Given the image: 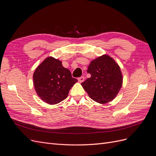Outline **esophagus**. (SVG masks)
<instances>
[{"mask_svg": "<svg viewBox=\"0 0 156 156\" xmlns=\"http://www.w3.org/2000/svg\"><path fill=\"white\" fill-rule=\"evenodd\" d=\"M78 81L79 83H83L84 81V77L82 76L81 77H79L78 78Z\"/></svg>", "mask_w": 156, "mask_h": 156, "instance_id": "1", "label": "esophagus"}]
</instances>
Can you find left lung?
<instances>
[{
    "label": "left lung",
    "instance_id": "obj_1",
    "mask_svg": "<svg viewBox=\"0 0 156 156\" xmlns=\"http://www.w3.org/2000/svg\"><path fill=\"white\" fill-rule=\"evenodd\" d=\"M87 72L91 77L81 85L90 98L101 104L114 100L123 82L120 68L115 60L107 55L99 56L91 61Z\"/></svg>",
    "mask_w": 156,
    "mask_h": 156
}]
</instances>
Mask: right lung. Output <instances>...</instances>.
Instances as JSON below:
<instances>
[{
	"label": "right lung",
	"instance_id": "obj_1",
	"mask_svg": "<svg viewBox=\"0 0 156 156\" xmlns=\"http://www.w3.org/2000/svg\"><path fill=\"white\" fill-rule=\"evenodd\" d=\"M77 80L62 62L52 56L46 58L33 74L35 90L44 102L55 105L65 100Z\"/></svg>",
	"mask_w": 156,
	"mask_h": 156
}]
</instances>
